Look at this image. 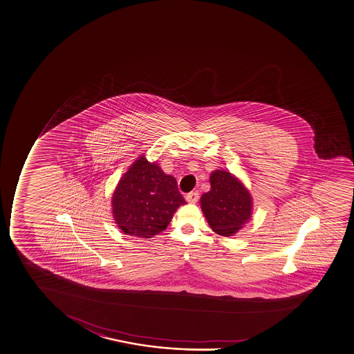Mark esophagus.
<instances>
[{
	"label": "esophagus",
	"mask_w": 354,
	"mask_h": 354,
	"mask_svg": "<svg viewBox=\"0 0 354 354\" xmlns=\"http://www.w3.org/2000/svg\"><path fill=\"white\" fill-rule=\"evenodd\" d=\"M186 200L189 203H196L199 200V193L198 192H191L186 196Z\"/></svg>",
	"instance_id": "1"
}]
</instances>
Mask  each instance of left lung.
Wrapping results in <instances>:
<instances>
[{
    "label": "left lung",
    "instance_id": "1",
    "mask_svg": "<svg viewBox=\"0 0 354 354\" xmlns=\"http://www.w3.org/2000/svg\"><path fill=\"white\" fill-rule=\"evenodd\" d=\"M209 181L211 191L200 198L201 211L213 232L232 236L252 218V195L241 180L225 169L212 171Z\"/></svg>",
    "mask_w": 354,
    "mask_h": 354
}]
</instances>
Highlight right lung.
Here are the masks:
<instances>
[{"mask_svg": "<svg viewBox=\"0 0 354 354\" xmlns=\"http://www.w3.org/2000/svg\"><path fill=\"white\" fill-rule=\"evenodd\" d=\"M186 203L174 176L141 154L116 185L111 213L122 233L149 239L165 231L176 209Z\"/></svg>", "mask_w": 354, "mask_h": 354, "instance_id": "1", "label": "right lung"}]
</instances>
